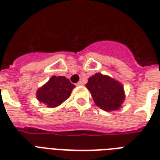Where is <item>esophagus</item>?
<instances>
[{"instance_id": "34e87169", "label": "esophagus", "mask_w": 160, "mask_h": 160, "mask_svg": "<svg viewBox=\"0 0 160 160\" xmlns=\"http://www.w3.org/2000/svg\"><path fill=\"white\" fill-rule=\"evenodd\" d=\"M81 85H82V82L81 81L78 82V83H76V86H81Z\"/></svg>"}]
</instances>
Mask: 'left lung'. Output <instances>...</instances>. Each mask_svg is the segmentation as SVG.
Instances as JSON below:
<instances>
[{"mask_svg":"<svg viewBox=\"0 0 160 160\" xmlns=\"http://www.w3.org/2000/svg\"><path fill=\"white\" fill-rule=\"evenodd\" d=\"M86 87L95 104L106 112L118 110L125 100L122 85L102 73H96L89 78Z\"/></svg>","mask_w":160,"mask_h":160,"instance_id":"left-lung-1","label":"left lung"}]
</instances>
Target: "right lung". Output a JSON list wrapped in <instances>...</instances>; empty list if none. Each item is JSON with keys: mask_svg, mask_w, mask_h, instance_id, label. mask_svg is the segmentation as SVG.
Here are the masks:
<instances>
[{"mask_svg": "<svg viewBox=\"0 0 160 160\" xmlns=\"http://www.w3.org/2000/svg\"><path fill=\"white\" fill-rule=\"evenodd\" d=\"M74 88L73 84L65 77L53 76L37 91V99L47 107H58L69 98Z\"/></svg>", "mask_w": 160, "mask_h": 160, "instance_id": "1", "label": "right lung"}]
</instances>
